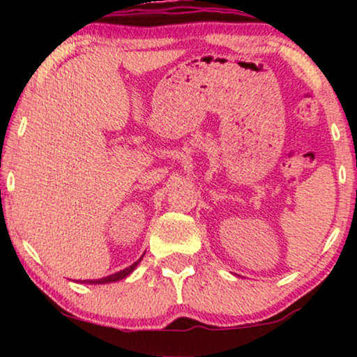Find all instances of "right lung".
I'll list each match as a JSON object with an SVG mask.
<instances>
[{"instance_id":"obj_1","label":"right lung","mask_w":357,"mask_h":357,"mask_svg":"<svg viewBox=\"0 0 357 357\" xmlns=\"http://www.w3.org/2000/svg\"><path fill=\"white\" fill-rule=\"evenodd\" d=\"M144 255V253H143ZM143 255L137 259V261L134 264H130L129 268H126L123 271H118V273H114L112 275H107V277H102V279H89V280H75L77 283H84V285H105V283H113V282H118V280H123L126 279V277L130 275L132 273H134L135 268L138 264H140V261L143 259Z\"/></svg>"}]
</instances>
